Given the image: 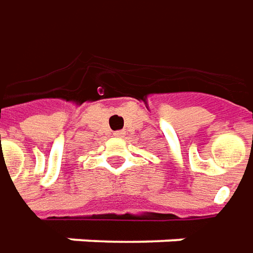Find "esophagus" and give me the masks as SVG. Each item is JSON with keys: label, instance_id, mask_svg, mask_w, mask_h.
<instances>
[{"label": "esophagus", "instance_id": "1", "mask_svg": "<svg viewBox=\"0 0 253 253\" xmlns=\"http://www.w3.org/2000/svg\"><path fill=\"white\" fill-rule=\"evenodd\" d=\"M125 134H126V133H125L123 130H118V131H115V133H113V135H115V137H123Z\"/></svg>", "mask_w": 253, "mask_h": 253}]
</instances>
